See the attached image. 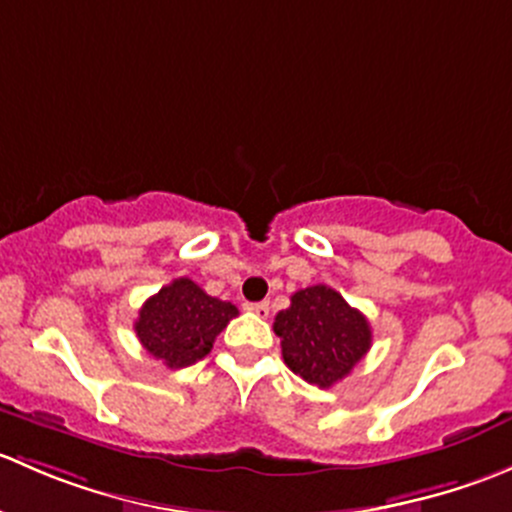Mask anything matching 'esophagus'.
I'll return each mask as SVG.
<instances>
[{
    "label": "esophagus",
    "mask_w": 512,
    "mask_h": 512,
    "mask_svg": "<svg viewBox=\"0 0 512 512\" xmlns=\"http://www.w3.org/2000/svg\"><path fill=\"white\" fill-rule=\"evenodd\" d=\"M250 309H252V312L257 314V317L265 319L267 314H270V302H257V304H250Z\"/></svg>",
    "instance_id": "esophagus-1"
}]
</instances>
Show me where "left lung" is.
<instances>
[{"label":"left lung","mask_w":512,"mask_h":512,"mask_svg":"<svg viewBox=\"0 0 512 512\" xmlns=\"http://www.w3.org/2000/svg\"><path fill=\"white\" fill-rule=\"evenodd\" d=\"M285 364L307 384L329 389L364 359L371 327L337 289L314 285L292 294V304L275 317Z\"/></svg>","instance_id":"left-lung-1"}]
</instances>
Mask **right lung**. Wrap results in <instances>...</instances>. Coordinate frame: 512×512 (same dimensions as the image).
Segmentation results:
<instances>
[{"instance_id": "1", "label": "right lung", "mask_w": 512, "mask_h": 512, "mask_svg": "<svg viewBox=\"0 0 512 512\" xmlns=\"http://www.w3.org/2000/svg\"><path fill=\"white\" fill-rule=\"evenodd\" d=\"M237 317V307L210 297L188 277H178L146 299L138 312L136 337L168 369H183L210 354L215 339Z\"/></svg>"}]
</instances>
